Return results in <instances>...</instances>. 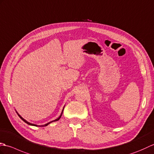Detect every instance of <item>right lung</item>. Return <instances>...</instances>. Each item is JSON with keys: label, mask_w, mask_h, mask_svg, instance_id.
<instances>
[{"label": "right lung", "mask_w": 154, "mask_h": 154, "mask_svg": "<svg viewBox=\"0 0 154 154\" xmlns=\"http://www.w3.org/2000/svg\"><path fill=\"white\" fill-rule=\"evenodd\" d=\"M63 110H64V108H63V111H62V112H61V114H60V117H59V118H57V119H55V120H54V121H51V122H48V123H47V124H45V125H39V126H47V125H48L49 124H50L51 123V122H54V121H59V119H60V117H61V116H62V115H63ZM17 113H18V112H17ZM18 115L19 116V117H20V119H22V121H24L25 122H26V123H27V124H28V125H32V126H38V125H34V124H32V123H30V122H28V121H26L25 120V119H23L22 117H21V116H20L18 113Z\"/></svg>", "instance_id": "add662e5"}]
</instances>
